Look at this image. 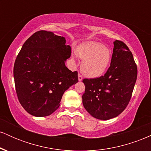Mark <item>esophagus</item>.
Returning <instances> with one entry per match:
<instances>
[{
	"mask_svg": "<svg viewBox=\"0 0 151 151\" xmlns=\"http://www.w3.org/2000/svg\"><path fill=\"white\" fill-rule=\"evenodd\" d=\"M82 79H83L82 76H81L80 74H78V79H79V81H81V80H82Z\"/></svg>",
	"mask_w": 151,
	"mask_h": 151,
	"instance_id": "esophagus-1",
	"label": "esophagus"
}]
</instances>
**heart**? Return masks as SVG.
Masks as SVG:
<instances>
[{"label":"heart","instance_id":"b5f03b06","mask_svg":"<svg viewBox=\"0 0 151 151\" xmlns=\"http://www.w3.org/2000/svg\"><path fill=\"white\" fill-rule=\"evenodd\" d=\"M76 55L83 60L81 70L89 77H97L101 75L111 60V50L97 42H87L79 45ZM72 60L76 62V56L72 55Z\"/></svg>","mask_w":151,"mask_h":151}]
</instances>
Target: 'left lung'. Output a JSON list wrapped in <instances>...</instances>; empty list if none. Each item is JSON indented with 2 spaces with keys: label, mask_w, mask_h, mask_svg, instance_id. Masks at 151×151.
Wrapping results in <instances>:
<instances>
[{
  "label": "left lung",
  "mask_w": 151,
  "mask_h": 151,
  "mask_svg": "<svg viewBox=\"0 0 151 151\" xmlns=\"http://www.w3.org/2000/svg\"><path fill=\"white\" fill-rule=\"evenodd\" d=\"M111 62L104 75L84 79L82 95L84 108L96 119L109 120L129 104L136 81L138 70L129 48L124 42H114Z\"/></svg>",
  "instance_id": "left-lung-1"
}]
</instances>
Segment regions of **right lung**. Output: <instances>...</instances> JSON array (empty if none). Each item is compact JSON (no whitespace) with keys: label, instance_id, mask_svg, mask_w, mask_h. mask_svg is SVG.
<instances>
[{"label":"right lung","instance_id":"1","mask_svg":"<svg viewBox=\"0 0 151 151\" xmlns=\"http://www.w3.org/2000/svg\"><path fill=\"white\" fill-rule=\"evenodd\" d=\"M65 37L40 30L22 45L13 67L15 91L20 104L35 116H47L59 108L62 95L78 81L77 71L65 66L71 56Z\"/></svg>","mask_w":151,"mask_h":151}]
</instances>
